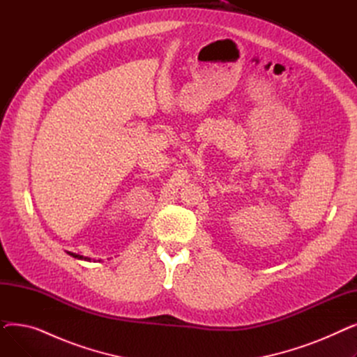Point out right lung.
<instances>
[{"mask_svg": "<svg viewBox=\"0 0 357 357\" xmlns=\"http://www.w3.org/2000/svg\"><path fill=\"white\" fill-rule=\"evenodd\" d=\"M69 256L75 257V259H79V260H86V261H91V257H86V256H81V255H77V253H72V252H66Z\"/></svg>", "mask_w": 357, "mask_h": 357, "instance_id": "right-lung-1", "label": "right lung"}]
</instances>
